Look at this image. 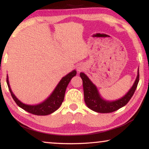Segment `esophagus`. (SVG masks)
<instances>
[{
  "instance_id": "esophagus-1",
  "label": "esophagus",
  "mask_w": 149,
  "mask_h": 149,
  "mask_svg": "<svg viewBox=\"0 0 149 149\" xmlns=\"http://www.w3.org/2000/svg\"><path fill=\"white\" fill-rule=\"evenodd\" d=\"M83 70V68H82V66H79L78 67H77V70L79 71V72H81V70Z\"/></svg>"
}]
</instances>
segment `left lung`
I'll use <instances>...</instances> for the list:
<instances>
[{"mask_svg": "<svg viewBox=\"0 0 149 149\" xmlns=\"http://www.w3.org/2000/svg\"><path fill=\"white\" fill-rule=\"evenodd\" d=\"M80 77L83 80L84 100L87 107L92 111L100 113H109L117 111L127 104L135 92L139 81V69L134 84L123 96L117 100H109L102 96L98 89L85 73L81 72Z\"/></svg>", "mask_w": 149, "mask_h": 149, "instance_id": "left-lung-1", "label": "left lung"}]
</instances>
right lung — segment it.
I'll use <instances>...</instances> for the list:
<instances>
[{
  "label": "right lung",
  "mask_w": 149,
  "mask_h": 149,
  "mask_svg": "<svg viewBox=\"0 0 149 149\" xmlns=\"http://www.w3.org/2000/svg\"><path fill=\"white\" fill-rule=\"evenodd\" d=\"M76 74L77 71L73 70L72 72H69L66 76L62 77L49 96L46 100H45L42 102L36 105L26 104H24L20 101L15 96V95L11 90V87H10L8 74L7 75V83L12 97L20 108L25 110L28 113L33 114V115H48L57 111L62 105L64 99L65 91H66V87L72 77H74Z\"/></svg>",
  "instance_id": "add662e5"
}]
</instances>
